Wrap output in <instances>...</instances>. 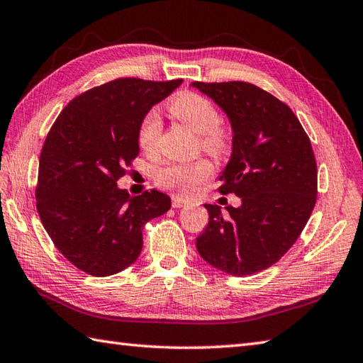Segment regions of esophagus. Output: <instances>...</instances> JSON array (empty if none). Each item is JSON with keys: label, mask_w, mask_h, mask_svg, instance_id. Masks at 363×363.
<instances>
[{"label": "esophagus", "mask_w": 363, "mask_h": 363, "mask_svg": "<svg viewBox=\"0 0 363 363\" xmlns=\"http://www.w3.org/2000/svg\"><path fill=\"white\" fill-rule=\"evenodd\" d=\"M172 204H173V208H184V206L187 204V200H186V198L179 196V195H173L172 196Z\"/></svg>", "instance_id": "esophagus-1"}]
</instances>
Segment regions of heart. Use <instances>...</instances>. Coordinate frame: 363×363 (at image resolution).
<instances>
[{
    "label": "heart",
    "instance_id": "b5f03b06",
    "mask_svg": "<svg viewBox=\"0 0 363 363\" xmlns=\"http://www.w3.org/2000/svg\"><path fill=\"white\" fill-rule=\"evenodd\" d=\"M172 115L189 124L201 135V146L214 155H223L230 147V133L223 129L222 116L209 99L195 92H182L168 105ZM160 137V119L155 110H149L138 125V143L146 151L157 146ZM214 173V165L208 159L194 162H168L159 168L157 184L165 189L189 194Z\"/></svg>",
    "mask_w": 363,
    "mask_h": 363
}]
</instances>
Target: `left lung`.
<instances>
[{
    "label": "left lung",
    "instance_id": "left-lung-1",
    "mask_svg": "<svg viewBox=\"0 0 363 363\" xmlns=\"http://www.w3.org/2000/svg\"><path fill=\"white\" fill-rule=\"evenodd\" d=\"M191 86L230 119L233 152L218 191L242 201L225 211L204 204L209 223L196 238V250L230 275L261 272L293 247L315 208L318 169L310 138L286 104L252 83Z\"/></svg>",
    "mask_w": 363,
    "mask_h": 363
}]
</instances>
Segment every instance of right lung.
Returning a JSON list of instances; mask_svg holds the SVG:
<instances>
[{"mask_svg":"<svg viewBox=\"0 0 363 363\" xmlns=\"http://www.w3.org/2000/svg\"><path fill=\"white\" fill-rule=\"evenodd\" d=\"M181 83L116 78L72 99L50 129L35 206L55 247L80 271H124L140 257L143 226L172 208L162 191L130 196L116 181L140 152L141 118Z\"/></svg>","mask_w":363,"mask_h":363,"instance_id":"obj_1","label":"right lung"}]
</instances>
